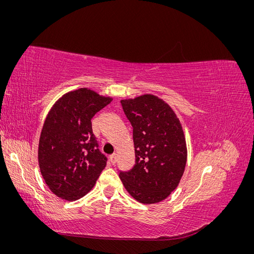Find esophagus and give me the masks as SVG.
I'll list each match as a JSON object with an SVG mask.
<instances>
[{"label": "esophagus", "instance_id": "esophagus-1", "mask_svg": "<svg viewBox=\"0 0 254 254\" xmlns=\"http://www.w3.org/2000/svg\"><path fill=\"white\" fill-rule=\"evenodd\" d=\"M109 160H110L111 164H112V165H114L115 163H117V155H115V153H113V155H111V156H110Z\"/></svg>", "mask_w": 254, "mask_h": 254}]
</instances>
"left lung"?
Masks as SVG:
<instances>
[{"label": "left lung", "mask_w": 254, "mask_h": 254, "mask_svg": "<svg viewBox=\"0 0 254 254\" xmlns=\"http://www.w3.org/2000/svg\"><path fill=\"white\" fill-rule=\"evenodd\" d=\"M132 126L135 162L120 172L128 193L139 202L164 200L178 187L187 164V143L178 118L162 99L145 94L121 101Z\"/></svg>", "instance_id": "1"}]
</instances>
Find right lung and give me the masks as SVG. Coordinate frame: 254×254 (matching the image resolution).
Masks as SVG:
<instances>
[{
	"mask_svg": "<svg viewBox=\"0 0 254 254\" xmlns=\"http://www.w3.org/2000/svg\"><path fill=\"white\" fill-rule=\"evenodd\" d=\"M112 98L87 88L71 91L52 107L38 148L40 172L54 194L77 200L94 187L106 167L91 120Z\"/></svg>",
	"mask_w": 254,
	"mask_h": 254,
	"instance_id": "obj_1",
	"label": "right lung"
}]
</instances>
